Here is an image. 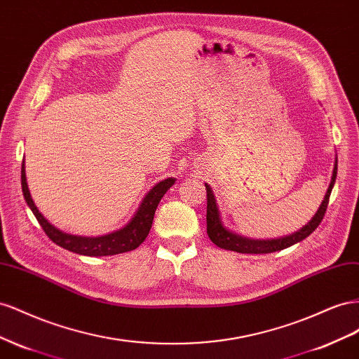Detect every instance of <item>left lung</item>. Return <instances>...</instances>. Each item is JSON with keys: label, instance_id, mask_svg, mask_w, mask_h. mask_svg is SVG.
Wrapping results in <instances>:
<instances>
[{"label": "left lung", "instance_id": "left-lung-1", "mask_svg": "<svg viewBox=\"0 0 359 359\" xmlns=\"http://www.w3.org/2000/svg\"><path fill=\"white\" fill-rule=\"evenodd\" d=\"M335 177H337V158H335V163H334V171H332L330 188H327V191L325 194V198L320 204V208L317 209V212H316L314 217L311 218V221L306 225H304V227L299 231L289 234V236H284V238H280V239H271V241L269 239L268 241L248 239V238L239 236V234L231 233L230 230L225 229L222 221H221V217H219V209H218L217 200H215L213 191L206 183V194H208L206 221H208L209 238L219 248L236 251V252H242V254H269V252H275V251H281L284 248H289V247H292V245L304 241L306 236H310V234L317 227H319V224L322 222V219L325 217L327 203H330V196H331V191L334 188Z\"/></svg>", "mask_w": 359, "mask_h": 359}]
</instances>
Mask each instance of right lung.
<instances>
[{
	"mask_svg": "<svg viewBox=\"0 0 359 359\" xmlns=\"http://www.w3.org/2000/svg\"><path fill=\"white\" fill-rule=\"evenodd\" d=\"M174 182H176V179L168 177L165 180L156 183V185L146 194V197L142 198L138 210L134 215V218H132L123 229L105 234V236L86 238V236H75V234H69L58 230L43 217L42 213L39 212L32 196H29L24 163H22V170H20V185H22L24 198L28 204V208L34 213L39 224L42 225L43 231L48 234V238L61 248L69 250L76 254L90 255V257L114 255V254L128 252L138 248L140 245L146 241L147 234L151 229L153 217H155V210L158 208L161 198L163 197V194L172 187Z\"/></svg>",
	"mask_w": 359,
	"mask_h": 359,
	"instance_id": "obj_1",
	"label": "right lung"
}]
</instances>
